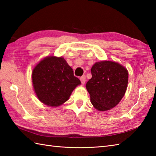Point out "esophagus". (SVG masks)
Masks as SVG:
<instances>
[{
	"instance_id": "1",
	"label": "esophagus",
	"mask_w": 156,
	"mask_h": 156,
	"mask_svg": "<svg viewBox=\"0 0 156 156\" xmlns=\"http://www.w3.org/2000/svg\"><path fill=\"white\" fill-rule=\"evenodd\" d=\"M80 81L82 82V84H84L86 82V76H82L80 78Z\"/></svg>"
}]
</instances>
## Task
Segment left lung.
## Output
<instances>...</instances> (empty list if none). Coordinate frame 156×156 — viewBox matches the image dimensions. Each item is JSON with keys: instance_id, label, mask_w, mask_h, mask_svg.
Wrapping results in <instances>:
<instances>
[{"instance_id": "obj_1", "label": "left lung", "mask_w": 156, "mask_h": 156, "mask_svg": "<svg viewBox=\"0 0 156 156\" xmlns=\"http://www.w3.org/2000/svg\"><path fill=\"white\" fill-rule=\"evenodd\" d=\"M92 78L86 87L90 95V102L100 111L115 107L127 90L128 72L114 62H97L91 68Z\"/></svg>"}]
</instances>
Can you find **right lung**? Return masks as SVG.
<instances>
[{
    "instance_id": "add662e5",
    "label": "right lung",
    "mask_w": 156,
    "mask_h": 156,
    "mask_svg": "<svg viewBox=\"0 0 156 156\" xmlns=\"http://www.w3.org/2000/svg\"><path fill=\"white\" fill-rule=\"evenodd\" d=\"M32 81L39 100L50 107L64 103L81 83L65 59L55 56L44 58L35 66Z\"/></svg>"
}]
</instances>
